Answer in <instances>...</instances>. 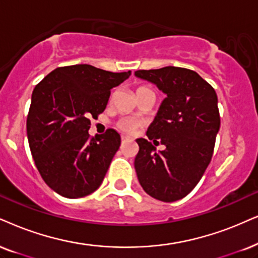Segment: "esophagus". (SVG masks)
<instances>
[{
    "instance_id": "1",
    "label": "esophagus",
    "mask_w": 258,
    "mask_h": 258,
    "mask_svg": "<svg viewBox=\"0 0 258 258\" xmlns=\"http://www.w3.org/2000/svg\"><path fill=\"white\" fill-rule=\"evenodd\" d=\"M121 139H122V142H125V140H128V139H131V137H128V136H125V135H122V136H121Z\"/></svg>"
}]
</instances>
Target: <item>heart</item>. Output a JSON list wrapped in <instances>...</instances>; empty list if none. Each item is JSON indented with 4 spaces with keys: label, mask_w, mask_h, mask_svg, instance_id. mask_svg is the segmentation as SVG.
Here are the masks:
<instances>
[{
    "label": "heart",
    "mask_w": 258,
    "mask_h": 258,
    "mask_svg": "<svg viewBox=\"0 0 258 258\" xmlns=\"http://www.w3.org/2000/svg\"><path fill=\"white\" fill-rule=\"evenodd\" d=\"M144 91H151L148 87H139L137 88L136 95L139 93H144ZM118 126L120 130H122L123 132L132 133L135 132L137 128L140 126V121L135 118H123L118 122Z\"/></svg>",
    "instance_id": "1"
}]
</instances>
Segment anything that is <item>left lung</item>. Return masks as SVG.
<instances>
[{
  "mask_svg": "<svg viewBox=\"0 0 258 258\" xmlns=\"http://www.w3.org/2000/svg\"><path fill=\"white\" fill-rule=\"evenodd\" d=\"M135 75L167 95L149 126V139L139 138L135 168L150 197L164 202L183 199L210 164L220 127L216 90L193 70L165 67ZM157 139L166 150L155 152Z\"/></svg>",
  "mask_w": 258,
  "mask_h": 258,
  "instance_id": "1",
  "label": "left lung"
}]
</instances>
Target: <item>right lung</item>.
<instances>
[{"instance_id": "right-lung-1", "label": "right lung", "mask_w": 258, "mask_h": 258, "mask_svg": "<svg viewBox=\"0 0 258 258\" xmlns=\"http://www.w3.org/2000/svg\"><path fill=\"white\" fill-rule=\"evenodd\" d=\"M130 75L76 64L57 68L35 86L27 115L29 149L42 180L61 197H87L102 183L121 138L113 128L91 138L90 118L106 109L110 89Z\"/></svg>"}]
</instances>
